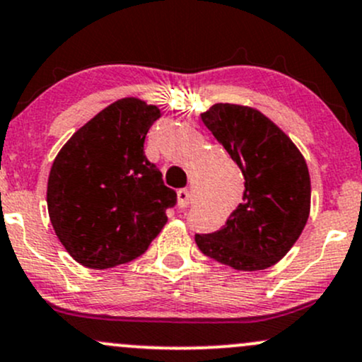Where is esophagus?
<instances>
[{
  "instance_id": "1",
  "label": "esophagus",
  "mask_w": 362,
  "mask_h": 362,
  "mask_svg": "<svg viewBox=\"0 0 362 362\" xmlns=\"http://www.w3.org/2000/svg\"><path fill=\"white\" fill-rule=\"evenodd\" d=\"M177 199H178V206L184 210V208H187L189 203H191V192H189L187 189H180V191H177Z\"/></svg>"
}]
</instances>
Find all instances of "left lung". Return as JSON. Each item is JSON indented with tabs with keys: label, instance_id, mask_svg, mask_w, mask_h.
I'll use <instances>...</instances> for the list:
<instances>
[{
	"label": "left lung",
	"instance_id": "obj_1",
	"mask_svg": "<svg viewBox=\"0 0 362 362\" xmlns=\"http://www.w3.org/2000/svg\"><path fill=\"white\" fill-rule=\"evenodd\" d=\"M201 119L241 168L245 192L222 229L196 234L197 248L235 271H264L290 251L309 218L305 159L257 109L215 104Z\"/></svg>",
	"mask_w": 362,
	"mask_h": 362
}]
</instances>
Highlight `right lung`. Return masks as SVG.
I'll return each instance as SVG.
<instances>
[{"label": "right lung", "mask_w": 362, "mask_h": 362, "mask_svg": "<svg viewBox=\"0 0 362 362\" xmlns=\"http://www.w3.org/2000/svg\"><path fill=\"white\" fill-rule=\"evenodd\" d=\"M161 112L121 98L71 136L53 161L47 203L53 230L76 262L111 269L135 260L166 223L177 192L146 158Z\"/></svg>", "instance_id": "1"}]
</instances>
